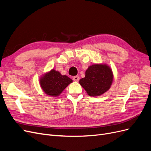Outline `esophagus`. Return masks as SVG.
Returning a JSON list of instances; mask_svg holds the SVG:
<instances>
[{"instance_id":"34e87169","label":"esophagus","mask_w":151,"mask_h":151,"mask_svg":"<svg viewBox=\"0 0 151 151\" xmlns=\"http://www.w3.org/2000/svg\"><path fill=\"white\" fill-rule=\"evenodd\" d=\"M72 79L74 80L76 82H78L79 80V77L78 76H74L72 77Z\"/></svg>"}]
</instances>
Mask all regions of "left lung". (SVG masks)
Masks as SVG:
<instances>
[{"label":"left lung","mask_w":151,"mask_h":151,"mask_svg":"<svg viewBox=\"0 0 151 151\" xmlns=\"http://www.w3.org/2000/svg\"><path fill=\"white\" fill-rule=\"evenodd\" d=\"M112 70L106 64H94L88 67L79 84L90 96H98L110 88L113 83Z\"/></svg>","instance_id":"1"}]
</instances>
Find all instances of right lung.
<instances>
[{
    "label": "right lung",
    "instance_id": "right-lung-1",
    "mask_svg": "<svg viewBox=\"0 0 151 151\" xmlns=\"http://www.w3.org/2000/svg\"><path fill=\"white\" fill-rule=\"evenodd\" d=\"M72 80L67 76L52 69L46 73L40 79L41 88L47 95L56 97L60 95Z\"/></svg>",
    "mask_w": 151,
    "mask_h": 151
}]
</instances>
